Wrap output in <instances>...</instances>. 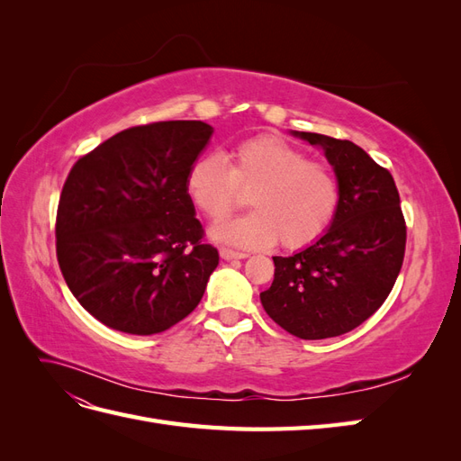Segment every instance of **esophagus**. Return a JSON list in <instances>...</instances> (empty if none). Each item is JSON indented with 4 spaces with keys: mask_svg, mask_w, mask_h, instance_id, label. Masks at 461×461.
Returning <instances> with one entry per match:
<instances>
[{
    "mask_svg": "<svg viewBox=\"0 0 461 461\" xmlns=\"http://www.w3.org/2000/svg\"><path fill=\"white\" fill-rule=\"evenodd\" d=\"M219 254H221V258L225 259V261H230V259H244V258H248V254L234 252V249H230V248H221V249H219Z\"/></svg>",
    "mask_w": 461,
    "mask_h": 461,
    "instance_id": "esophagus-1",
    "label": "esophagus"
}]
</instances>
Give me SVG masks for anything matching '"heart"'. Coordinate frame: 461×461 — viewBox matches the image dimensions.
Here are the masks:
<instances>
[{
    "mask_svg": "<svg viewBox=\"0 0 461 461\" xmlns=\"http://www.w3.org/2000/svg\"><path fill=\"white\" fill-rule=\"evenodd\" d=\"M185 190L202 217L221 222L249 192L254 213L213 229L215 240L265 248L276 240L286 249L317 242L340 205L339 178L329 165L275 136H256L232 149L192 161Z\"/></svg>",
    "mask_w": 461,
    "mask_h": 461,
    "instance_id": "heart-1",
    "label": "heart"
}]
</instances>
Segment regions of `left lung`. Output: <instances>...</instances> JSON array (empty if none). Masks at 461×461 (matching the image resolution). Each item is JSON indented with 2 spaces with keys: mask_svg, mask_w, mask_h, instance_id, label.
<instances>
[{
  "mask_svg": "<svg viewBox=\"0 0 461 461\" xmlns=\"http://www.w3.org/2000/svg\"><path fill=\"white\" fill-rule=\"evenodd\" d=\"M321 146L340 186L329 230L302 252L275 256L263 310L303 340L339 337L369 319L393 290L406 252V221L388 169L350 140L294 132Z\"/></svg>",
  "mask_w": 461,
  "mask_h": 461,
  "instance_id": "left-lung-1",
  "label": "left lung"
}]
</instances>
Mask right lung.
<instances>
[{"mask_svg":"<svg viewBox=\"0 0 461 461\" xmlns=\"http://www.w3.org/2000/svg\"><path fill=\"white\" fill-rule=\"evenodd\" d=\"M212 132L202 121L140 124L73 165L55 248L68 290L104 325L148 337L200 303L219 252L203 240L185 178Z\"/></svg>","mask_w":461,"mask_h":461,"instance_id":"add662e5","label":"right lung"}]
</instances>
